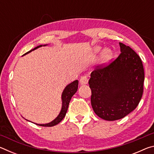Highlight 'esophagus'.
<instances>
[{
    "mask_svg": "<svg viewBox=\"0 0 154 154\" xmlns=\"http://www.w3.org/2000/svg\"><path fill=\"white\" fill-rule=\"evenodd\" d=\"M79 82L82 85H85L87 84L88 82V77L86 76H83L80 78L79 79Z\"/></svg>",
    "mask_w": 154,
    "mask_h": 154,
    "instance_id": "1",
    "label": "esophagus"
}]
</instances>
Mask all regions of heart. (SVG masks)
Returning a JSON list of instances; mask_svg holds the SVG:
<instances>
[{
  "label": "heart",
  "mask_w": 154,
  "mask_h": 154,
  "mask_svg": "<svg viewBox=\"0 0 154 154\" xmlns=\"http://www.w3.org/2000/svg\"><path fill=\"white\" fill-rule=\"evenodd\" d=\"M103 48L101 46H95L94 48H93V53L94 54H98L100 53L101 51H102ZM112 56H113V51H111V49L109 48H106L104 49L102 51L100 55V60L103 63H106V62H109L111 59Z\"/></svg>",
  "instance_id": "heart-1"
}]
</instances>
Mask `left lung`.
<instances>
[{"instance_id":"obj_1","label":"left lung","mask_w":154,"mask_h":154,"mask_svg":"<svg viewBox=\"0 0 154 154\" xmlns=\"http://www.w3.org/2000/svg\"><path fill=\"white\" fill-rule=\"evenodd\" d=\"M116 60L92 72L89 85L94 111L105 120L122 119L136 109L143 92L144 69L133 49L119 43Z\"/></svg>"}]
</instances>
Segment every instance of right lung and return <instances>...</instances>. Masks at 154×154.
Returning <instances> with one entry per match:
<instances>
[{"label": "right lung", "instance_id": "right-lung-1", "mask_svg": "<svg viewBox=\"0 0 154 154\" xmlns=\"http://www.w3.org/2000/svg\"><path fill=\"white\" fill-rule=\"evenodd\" d=\"M46 45H41L36 47L35 48L32 49V50L28 51L27 53L24 54V56L26 55V54H29L30 52H31L32 51H34L36 49L41 48V47L46 46ZM78 83H79V81L75 80V81H74V82H72V83H69V85H67L65 87V88L63 90V92H62V96H61V99H62L61 110H60V111L58 116H57L53 121L50 122L49 123L43 124H36V123H34V124L38 125V126H45V127H51V126H56V125L59 124L60 122L62 119H64L65 116H66V113L67 110H68V107H69L70 100H71L72 96H73L77 91ZM26 120L29 121V120H28V119H26ZM29 122H30V121H29Z\"/></svg>", "mask_w": 154, "mask_h": 154}]
</instances>
